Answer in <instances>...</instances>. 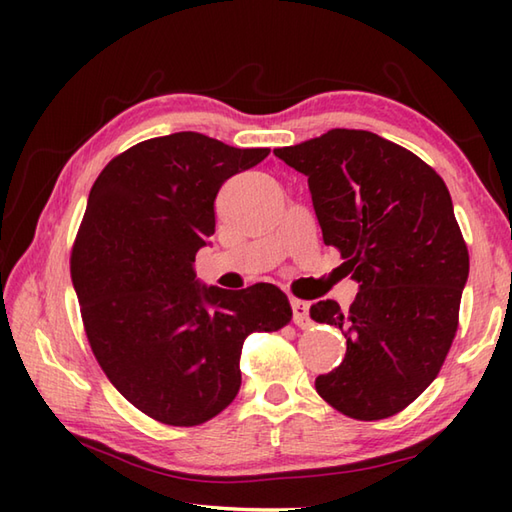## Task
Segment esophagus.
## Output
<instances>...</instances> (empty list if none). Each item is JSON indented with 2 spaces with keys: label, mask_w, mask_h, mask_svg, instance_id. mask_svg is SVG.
Here are the masks:
<instances>
[{
  "label": "esophagus",
  "mask_w": 512,
  "mask_h": 512,
  "mask_svg": "<svg viewBox=\"0 0 512 512\" xmlns=\"http://www.w3.org/2000/svg\"><path fill=\"white\" fill-rule=\"evenodd\" d=\"M292 306V321H295L299 328H310L312 319H310V303L308 301H301V299H292L290 301Z\"/></svg>",
  "instance_id": "34e87169"
}]
</instances>
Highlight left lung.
Returning <instances> with one entry per match:
<instances>
[{"label":"left lung","instance_id":"left-lung-1","mask_svg":"<svg viewBox=\"0 0 512 512\" xmlns=\"http://www.w3.org/2000/svg\"><path fill=\"white\" fill-rule=\"evenodd\" d=\"M275 156L308 176L323 242L358 281L350 310L332 299L310 308L347 339L343 363L314 387L354 420L394 416L433 383L458 332L469 250L447 184L365 129H330Z\"/></svg>","mask_w":512,"mask_h":512}]
</instances>
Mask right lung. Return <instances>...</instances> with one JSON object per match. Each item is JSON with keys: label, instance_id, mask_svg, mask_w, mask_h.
Listing matches in <instances>:
<instances>
[{"label": "right lung", "instance_id": "1", "mask_svg": "<svg viewBox=\"0 0 512 512\" xmlns=\"http://www.w3.org/2000/svg\"><path fill=\"white\" fill-rule=\"evenodd\" d=\"M270 149L198 132L149 138L107 162L74 239L70 273L85 334L110 383L136 409L195 427L231 405L248 334L290 323L273 284L202 286L195 253L215 233V195Z\"/></svg>", "mask_w": 512, "mask_h": 512}]
</instances>
